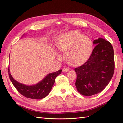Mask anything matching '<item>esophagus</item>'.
<instances>
[{"label": "esophagus", "instance_id": "1", "mask_svg": "<svg viewBox=\"0 0 123 123\" xmlns=\"http://www.w3.org/2000/svg\"><path fill=\"white\" fill-rule=\"evenodd\" d=\"M69 71V69H67V68H64L63 69V72H67V71Z\"/></svg>", "mask_w": 123, "mask_h": 123}]
</instances>
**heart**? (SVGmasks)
Returning a JSON list of instances; mask_svg holds the SVG:
<instances>
[{
  "mask_svg": "<svg viewBox=\"0 0 123 123\" xmlns=\"http://www.w3.org/2000/svg\"><path fill=\"white\" fill-rule=\"evenodd\" d=\"M58 50L65 53V59L70 65L76 66L86 61L91 55L93 43L90 38L77 31H69L58 38L57 42ZM57 54V60L61 59Z\"/></svg>",
  "mask_w": 123,
  "mask_h": 123,
  "instance_id": "b5f03b06",
  "label": "heart"
}]
</instances>
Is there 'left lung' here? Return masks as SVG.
I'll use <instances>...</instances> for the list:
<instances>
[{"label": "left lung", "instance_id": "obj_1", "mask_svg": "<svg viewBox=\"0 0 123 123\" xmlns=\"http://www.w3.org/2000/svg\"><path fill=\"white\" fill-rule=\"evenodd\" d=\"M93 43L96 46L88 60L75 69L77 91L86 96L103 91L111 81L115 69L114 50L110 42L99 38Z\"/></svg>", "mask_w": 123, "mask_h": 123}]
</instances>
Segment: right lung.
Wrapping results in <instances>:
<instances>
[{"instance_id": "add662e5", "label": "right lung", "mask_w": 123, "mask_h": 123, "mask_svg": "<svg viewBox=\"0 0 123 123\" xmlns=\"http://www.w3.org/2000/svg\"><path fill=\"white\" fill-rule=\"evenodd\" d=\"M8 71L10 81L19 93L26 98L38 100L46 97L49 94L56 78L61 74L62 70L48 74L40 82L31 86L23 84L15 80L10 74L9 67Z\"/></svg>"}]
</instances>
